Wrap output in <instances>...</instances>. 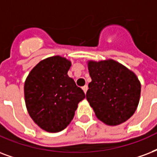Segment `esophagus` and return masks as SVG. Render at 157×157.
Returning a JSON list of instances; mask_svg holds the SVG:
<instances>
[{"mask_svg":"<svg viewBox=\"0 0 157 157\" xmlns=\"http://www.w3.org/2000/svg\"><path fill=\"white\" fill-rule=\"evenodd\" d=\"M82 90H83L84 92H85V94H86L87 91V90H88V86H84L82 87Z\"/></svg>","mask_w":157,"mask_h":157,"instance_id":"obj_1","label":"esophagus"}]
</instances>
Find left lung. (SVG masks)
<instances>
[{
    "label": "left lung",
    "mask_w": 157,
    "mask_h": 157,
    "mask_svg": "<svg viewBox=\"0 0 157 157\" xmlns=\"http://www.w3.org/2000/svg\"><path fill=\"white\" fill-rule=\"evenodd\" d=\"M91 82L86 99L100 120L107 125H118L137 109L141 84L132 71L113 60L88 63Z\"/></svg>",
    "instance_id": "1"
}]
</instances>
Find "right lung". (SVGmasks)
<instances>
[{
	"instance_id": "add662e5",
	"label": "right lung",
	"mask_w": 157,
	"mask_h": 157,
	"mask_svg": "<svg viewBox=\"0 0 157 157\" xmlns=\"http://www.w3.org/2000/svg\"><path fill=\"white\" fill-rule=\"evenodd\" d=\"M71 62L60 56L43 60L33 68L25 83L29 114L42 129L50 132L63 130L86 95L67 75Z\"/></svg>"
}]
</instances>
